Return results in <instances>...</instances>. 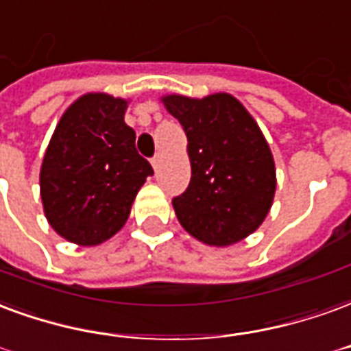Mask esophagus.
Segmentation results:
<instances>
[{
    "label": "esophagus",
    "instance_id": "34e87169",
    "mask_svg": "<svg viewBox=\"0 0 351 351\" xmlns=\"http://www.w3.org/2000/svg\"><path fill=\"white\" fill-rule=\"evenodd\" d=\"M160 162H162V155H160V153H157L155 157L151 158V165H153V168H155V172H158V168H160Z\"/></svg>",
    "mask_w": 351,
    "mask_h": 351
}]
</instances>
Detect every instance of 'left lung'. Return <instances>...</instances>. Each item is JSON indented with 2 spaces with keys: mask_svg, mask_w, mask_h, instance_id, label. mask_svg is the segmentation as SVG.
<instances>
[{
  "mask_svg": "<svg viewBox=\"0 0 351 351\" xmlns=\"http://www.w3.org/2000/svg\"><path fill=\"white\" fill-rule=\"evenodd\" d=\"M186 134L191 183L172 200L196 239L226 247L260 226L275 196V162L256 121L228 93L165 97Z\"/></svg>",
  "mask_w": 351,
  "mask_h": 351,
  "instance_id": "obj_1",
  "label": "left lung"
}]
</instances>
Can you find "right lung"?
Masks as SVG:
<instances>
[{"label":"right lung","mask_w":351,"mask_h":351,"mask_svg":"<svg viewBox=\"0 0 351 351\" xmlns=\"http://www.w3.org/2000/svg\"><path fill=\"white\" fill-rule=\"evenodd\" d=\"M127 102L104 93L80 97L53 130L40 168V198L52 228L84 247L121 230L153 168L136 151Z\"/></svg>","instance_id":"right-lung-1"}]
</instances>
